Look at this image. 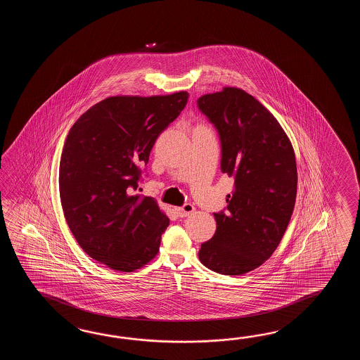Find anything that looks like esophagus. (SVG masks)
Returning <instances> with one entry per match:
<instances>
[{"label": "esophagus", "instance_id": "esophagus-1", "mask_svg": "<svg viewBox=\"0 0 360 360\" xmlns=\"http://www.w3.org/2000/svg\"><path fill=\"white\" fill-rule=\"evenodd\" d=\"M177 214L180 216V217H186V216H189V214H193L194 211H195V207L191 205V203H186V205H184L183 207H179L176 208Z\"/></svg>", "mask_w": 360, "mask_h": 360}]
</instances>
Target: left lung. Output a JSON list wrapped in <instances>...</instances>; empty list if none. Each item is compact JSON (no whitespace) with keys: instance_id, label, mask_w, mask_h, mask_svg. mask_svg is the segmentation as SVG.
<instances>
[{"instance_id":"8db88e82","label":"left lung","mask_w":360,"mask_h":360,"mask_svg":"<svg viewBox=\"0 0 360 360\" xmlns=\"http://www.w3.org/2000/svg\"><path fill=\"white\" fill-rule=\"evenodd\" d=\"M198 108L219 131L221 171L234 177L226 212L214 214V237L199 260L224 276L259 268L276 251L297 194L296 157L276 117L238 87L202 95Z\"/></svg>"}]
</instances>
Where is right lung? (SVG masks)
<instances>
[{"label": "right lung", "mask_w": 360, "mask_h": 360, "mask_svg": "<svg viewBox=\"0 0 360 360\" xmlns=\"http://www.w3.org/2000/svg\"><path fill=\"white\" fill-rule=\"evenodd\" d=\"M186 91L101 100L69 130L59 166L64 217L94 260L134 271L153 260L169 219L155 199L139 195V163L188 103Z\"/></svg>", "instance_id": "1"}]
</instances>
